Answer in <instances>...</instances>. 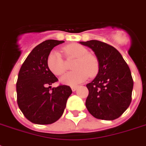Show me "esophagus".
<instances>
[{
  "mask_svg": "<svg viewBox=\"0 0 146 146\" xmlns=\"http://www.w3.org/2000/svg\"><path fill=\"white\" fill-rule=\"evenodd\" d=\"M77 89H78V86H71V89H72V91L73 92H75Z\"/></svg>",
  "mask_w": 146,
  "mask_h": 146,
  "instance_id": "1",
  "label": "esophagus"
}]
</instances>
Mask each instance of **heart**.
Returning a JSON list of instances; mask_svg holds the SVG:
<instances>
[{
  "label": "heart",
  "mask_w": 146,
  "mask_h": 146,
  "mask_svg": "<svg viewBox=\"0 0 146 146\" xmlns=\"http://www.w3.org/2000/svg\"><path fill=\"white\" fill-rule=\"evenodd\" d=\"M67 57L76 58L73 66L75 70L66 73L60 78L62 83L69 86H76L84 82L90 76L96 75L98 71V63L96 57L89 54V50L79 44H70L64 47ZM47 66L54 75L60 76L65 72L66 66L61 54L54 50L47 57Z\"/></svg>",
  "instance_id": "obj_1"
}]
</instances>
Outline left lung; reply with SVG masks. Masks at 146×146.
Instances as JSON below:
<instances>
[{
    "label": "left lung",
    "mask_w": 146,
    "mask_h": 146,
    "mask_svg": "<svg viewBox=\"0 0 146 146\" xmlns=\"http://www.w3.org/2000/svg\"><path fill=\"white\" fill-rule=\"evenodd\" d=\"M80 43L93 50L98 63L96 77L86 85L89 96L86 106L97 119L115 120L131 102L133 81L129 66L111 45L97 40Z\"/></svg>",
    "instance_id": "left-lung-1"
}]
</instances>
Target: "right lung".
<instances>
[{
  "mask_svg": "<svg viewBox=\"0 0 146 146\" xmlns=\"http://www.w3.org/2000/svg\"><path fill=\"white\" fill-rule=\"evenodd\" d=\"M64 41L50 39L35 47L19 70L17 82V103L33 123L50 124L62 116L72 93L68 86L51 88L57 78L47 66V57Z\"/></svg>",
  "mask_w": 146,
  "mask_h": 146,
  "instance_id": "obj_1",
  "label": "right lung"
}]
</instances>
